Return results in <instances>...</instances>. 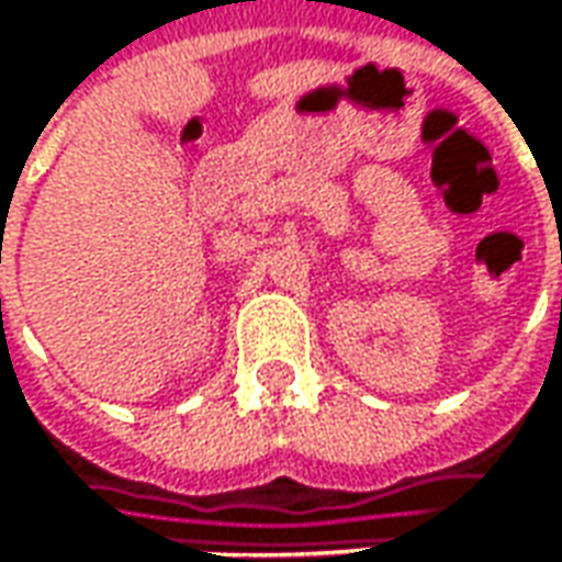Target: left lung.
<instances>
[{
  "instance_id": "1",
  "label": "left lung",
  "mask_w": 562,
  "mask_h": 562,
  "mask_svg": "<svg viewBox=\"0 0 562 562\" xmlns=\"http://www.w3.org/2000/svg\"><path fill=\"white\" fill-rule=\"evenodd\" d=\"M560 304H562V301H560Z\"/></svg>"
}]
</instances>
